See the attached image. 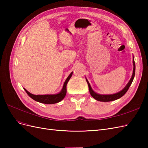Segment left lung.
Segmentation results:
<instances>
[{"label": "left lung", "instance_id": "obj_1", "mask_svg": "<svg viewBox=\"0 0 148 148\" xmlns=\"http://www.w3.org/2000/svg\"><path fill=\"white\" fill-rule=\"evenodd\" d=\"M133 74H132V77L130 80L129 82L128 83V84L126 85L122 91H120V92L115 93V94H113V95H99V94H97L96 92H95L94 91L91 86L90 84L88 82V79L86 78V80L87 82V83L88 84V87H89V92H90V95L92 96V97L93 98L97 101H101V102H109V101H115L117 100L119 98H120L121 97H122L125 93H126L128 91V89H129L130 86L132 83L133 80L134 79V77H135V60H134V57L133 59Z\"/></svg>", "mask_w": 148, "mask_h": 148}]
</instances>
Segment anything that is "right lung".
Wrapping results in <instances>:
<instances>
[{"mask_svg": "<svg viewBox=\"0 0 148 148\" xmlns=\"http://www.w3.org/2000/svg\"><path fill=\"white\" fill-rule=\"evenodd\" d=\"M73 72H71L67 78L66 79L65 82L64 84L63 88L60 92L56 95H34L33 94L28 92L25 88H24L25 91L28 94V95L32 99L36 101L43 103V104H56V103L60 102L65 97L66 93V84L68 83L69 79L72 76Z\"/></svg>", "mask_w": 148, "mask_h": 148, "instance_id": "1", "label": "right lung"}]
</instances>
